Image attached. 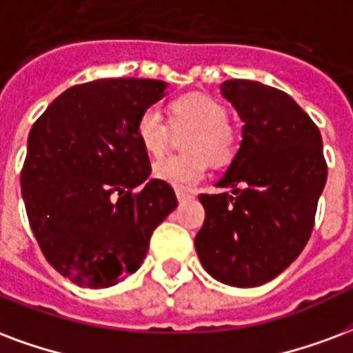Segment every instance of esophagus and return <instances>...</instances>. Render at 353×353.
<instances>
[{
	"label": "esophagus",
	"instance_id": "34e87169",
	"mask_svg": "<svg viewBox=\"0 0 353 353\" xmlns=\"http://www.w3.org/2000/svg\"><path fill=\"white\" fill-rule=\"evenodd\" d=\"M176 196H177V200H179V202L183 203V202H187V200H190V194H187V192H183V190H177L176 192Z\"/></svg>",
	"mask_w": 353,
	"mask_h": 353
}]
</instances>
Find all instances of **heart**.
<instances>
[{"instance_id":"1","label":"heart","mask_w":353,"mask_h":353,"mask_svg":"<svg viewBox=\"0 0 353 353\" xmlns=\"http://www.w3.org/2000/svg\"><path fill=\"white\" fill-rule=\"evenodd\" d=\"M226 108L216 99L190 93L172 103V121L176 129H194L185 150L190 155L161 157L153 163V176L174 189H190L208 172V159L213 164L230 163L237 150V134L226 121ZM137 137L150 155H161L168 145L170 130L157 108H148L137 121Z\"/></svg>"}]
</instances>
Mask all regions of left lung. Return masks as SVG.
Returning a JSON list of instances; mask_svg holds the SVG:
<instances>
[{"label": "left lung", "mask_w": 353, "mask_h": 353, "mask_svg": "<svg viewBox=\"0 0 353 353\" xmlns=\"http://www.w3.org/2000/svg\"><path fill=\"white\" fill-rule=\"evenodd\" d=\"M221 95L241 117V143L215 185L232 192L200 194L205 221L194 247L219 283L254 288L305 249L327 164L320 130L284 91L226 80Z\"/></svg>", "instance_id": "obj_1"}]
</instances>
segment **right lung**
<instances>
[{"label":"right lung","instance_id":"obj_1","mask_svg":"<svg viewBox=\"0 0 353 353\" xmlns=\"http://www.w3.org/2000/svg\"><path fill=\"white\" fill-rule=\"evenodd\" d=\"M166 88L143 78L80 83L31 127L20 176L28 219L44 258L78 286L108 288L132 275L177 208L174 189L150 177L137 137L140 114Z\"/></svg>","mask_w":353,"mask_h":353}]
</instances>
